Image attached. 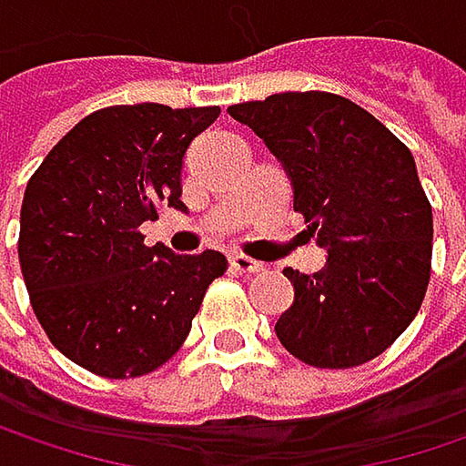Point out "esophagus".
<instances>
[{
    "mask_svg": "<svg viewBox=\"0 0 466 466\" xmlns=\"http://www.w3.org/2000/svg\"><path fill=\"white\" fill-rule=\"evenodd\" d=\"M229 264H232L234 272H245V275H253V272H261V261H253L250 256L245 253H229Z\"/></svg>",
    "mask_w": 466,
    "mask_h": 466,
    "instance_id": "esophagus-1",
    "label": "esophagus"
}]
</instances>
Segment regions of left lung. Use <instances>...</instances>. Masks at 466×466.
<instances>
[{"mask_svg":"<svg viewBox=\"0 0 466 466\" xmlns=\"http://www.w3.org/2000/svg\"><path fill=\"white\" fill-rule=\"evenodd\" d=\"M283 164L294 210L326 250L321 272L283 269L294 302L275 334L299 361L345 370L416 319L431 269V205L416 158L375 116L326 91L232 105Z\"/></svg>","mask_w":466,"mask_h":466,"instance_id":"left-lung-1","label":"left lung"}]
</instances>
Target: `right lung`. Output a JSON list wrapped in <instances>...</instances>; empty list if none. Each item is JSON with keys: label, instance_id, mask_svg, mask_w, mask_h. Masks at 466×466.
Returning a JSON list of instances; mask_svg holds the SVG:
<instances>
[{"label": "right lung", "instance_id": "1", "mask_svg": "<svg viewBox=\"0 0 466 466\" xmlns=\"http://www.w3.org/2000/svg\"><path fill=\"white\" fill-rule=\"evenodd\" d=\"M221 107L140 102L86 116L46 156L21 205L18 258L50 342L102 378H137L183 345L227 256L145 245L180 202L183 158Z\"/></svg>", "mask_w": 466, "mask_h": 466}]
</instances>
